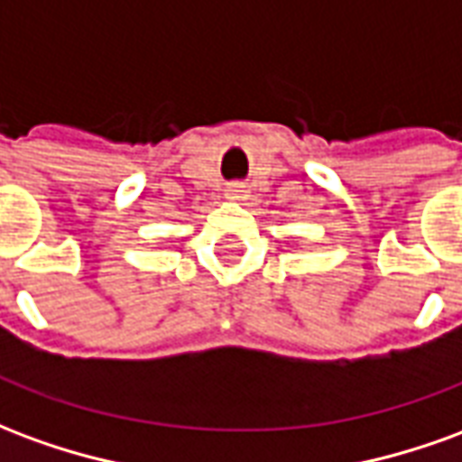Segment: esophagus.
<instances>
[{"label": "esophagus", "instance_id": "34e87169", "mask_svg": "<svg viewBox=\"0 0 462 462\" xmlns=\"http://www.w3.org/2000/svg\"><path fill=\"white\" fill-rule=\"evenodd\" d=\"M240 192H242V185H237V182H235V185H227V188H225V195H227L230 200H237V198H240Z\"/></svg>", "mask_w": 462, "mask_h": 462}]
</instances>
